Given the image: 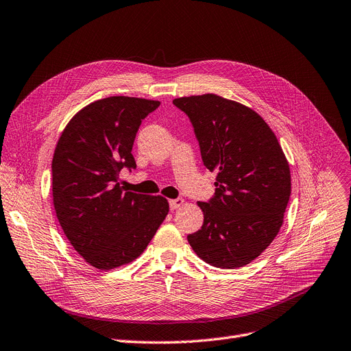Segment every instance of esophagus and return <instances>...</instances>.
<instances>
[{
    "label": "esophagus",
    "instance_id": "obj_1",
    "mask_svg": "<svg viewBox=\"0 0 351 351\" xmlns=\"http://www.w3.org/2000/svg\"><path fill=\"white\" fill-rule=\"evenodd\" d=\"M182 204H184V199H182V198L170 199V208H171V210H177V208H180Z\"/></svg>",
    "mask_w": 351,
    "mask_h": 351
}]
</instances>
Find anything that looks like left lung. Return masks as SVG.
I'll use <instances>...</instances> for the list:
<instances>
[{
    "instance_id": "obj_1",
    "label": "left lung",
    "mask_w": 351,
    "mask_h": 351,
    "mask_svg": "<svg viewBox=\"0 0 351 351\" xmlns=\"http://www.w3.org/2000/svg\"><path fill=\"white\" fill-rule=\"evenodd\" d=\"M194 127L204 165L217 171L203 227L187 240L219 269L256 260L282 226L291 194L287 158L271 128L252 108L215 94L176 98Z\"/></svg>"
}]
</instances>
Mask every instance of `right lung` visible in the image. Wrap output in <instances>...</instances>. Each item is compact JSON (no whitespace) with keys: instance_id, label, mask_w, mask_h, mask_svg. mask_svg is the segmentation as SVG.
Returning a JSON list of instances; mask_svg holds the SVG:
<instances>
[{"instance_id":"right-lung-1","label":"right lung","mask_w":351,"mask_h":351,"mask_svg":"<svg viewBox=\"0 0 351 351\" xmlns=\"http://www.w3.org/2000/svg\"><path fill=\"white\" fill-rule=\"evenodd\" d=\"M160 101L115 95L80 110L64 128L53 157V202L75 252L99 270L136 260L169 214L161 195L127 191L120 171L141 121Z\"/></svg>"}]
</instances>
